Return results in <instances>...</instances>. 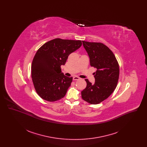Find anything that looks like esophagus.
Segmentation results:
<instances>
[{"label":"esophagus","mask_w":147,"mask_h":147,"mask_svg":"<svg viewBox=\"0 0 147 147\" xmlns=\"http://www.w3.org/2000/svg\"><path fill=\"white\" fill-rule=\"evenodd\" d=\"M73 79V80H79L80 78L78 77H74Z\"/></svg>","instance_id":"1"}]
</instances>
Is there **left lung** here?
<instances>
[{
    "mask_svg": "<svg viewBox=\"0 0 147 147\" xmlns=\"http://www.w3.org/2000/svg\"><path fill=\"white\" fill-rule=\"evenodd\" d=\"M83 46L90 58L91 67L97 69L94 73L95 83L85 79L86 87L82 91V98L90 104H98L109 98L116 89L119 81V64L112 51L101 42L83 41Z\"/></svg>",
    "mask_w": 147,
    "mask_h": 147,
    "instance_id": "left-lung-1",
    "label": "left lung"
}]
</instances>
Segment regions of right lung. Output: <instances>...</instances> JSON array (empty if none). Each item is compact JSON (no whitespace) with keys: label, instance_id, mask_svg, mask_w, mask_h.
I'll return each mask as SVG.
<instances>
[{"label":"right lung","instance_id":"1","mask_svg":"<svg viewBox=\"0 0 147 147\" xmlns=\"http://www.w3.org/2000/svg\"><path fill=\"white\" fill-rule=\"evenodd\" d=\"M82 45L81 40L57 38L37 50L32 62L31 77L35 90L43 100L53 102L64 97L73 77L65 76L61 66Z\"/></svg>","mask_w":147,"mask_h":147}]
</instances>
